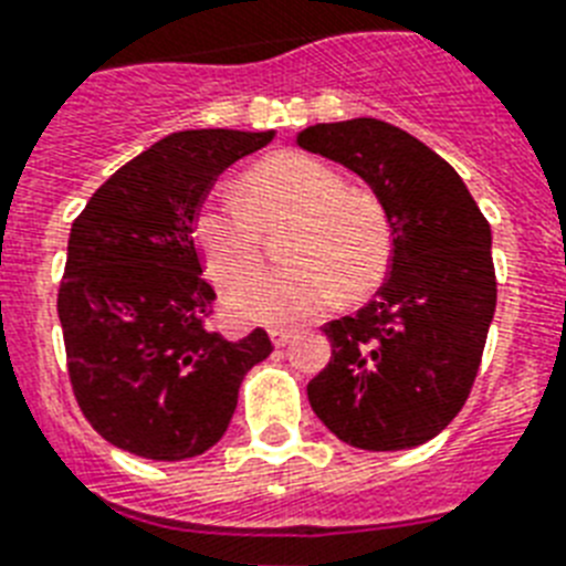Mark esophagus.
<instances>
[{
    "mask_svg": "<svg viewBox=\"0 0 566 566\" xmlns=\"http://www.w3.org/2000/svg\"><path fill=\"white\" fill-rule=\"evenodd\" d=\"M270 337H273L275 346H287L293 337H296V328H273V332H270Z\"/></svg>",
    "mask_w": 566,
    "mask_h": 566,
    "instance_id": "1",
    "label": "esophagus"
}]
</instances>
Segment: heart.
Instances as JSON below:
<instances>
[{
  "label": "heart",
  "mask_w": 566,
  "mask_h": 566,
  "mask_svg": "<svg viewBox=\"0 0 566 566\" xmlns=\"http://www.w3.org/2000/svg\"><path fill=\"white\" fill-rule=\"evenodd\" d=\"M293 222L282 255L291 266L247 275L226 293L238 319L287 326L317 317L335 296L364 300L385 282L394 229L385 205L346 188L335 167L305 153L255 164L234 196H208L193 213V240L213 282L229 284L261 258V231Z\"/></svg>",
  "instance_id": "1"
}]
</instances>
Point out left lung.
<instances>
[{
	"mask_svg": "<svg viewBox=\"0 0 566 566\" xmlns=\"http://www.w3.org/2000/svg\"><path fill=\"white\" fill-rule=\"evenodd\" d=\"M296 144L361 176L394 229L390 275L323 326L332 361L308 381L323 426L370 452L420 447L464 408L496 311L491 226L438 153L385 119L317 123Z\"/></svg>",
	"mask_w": 566,
	"mask_h": 566,
	"instance_id": "1",
	"label": "left lung"
}]
</instances>
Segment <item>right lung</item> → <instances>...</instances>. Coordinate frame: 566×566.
<instances>
[{"instance_id":"1","label":"right lung","mask_w":566,"mask_h":566,"mask_svg":"<svg viewBox=\"0 0 566 566\" xmlns=\"http://www.w3.org/2000/svg\"><path fill=\"white\" fill-rule=\"evenodd\" d=\"M273 135L176 132L119 167L75 217L57 319L78 408L117 449L202 455L229 429L243 376L273 353L264 328L226 340L205 326L217 293L193 240L217 176Z\"/></svg>"}]
</instances>
